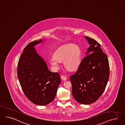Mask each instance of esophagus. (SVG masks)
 I'll list each match as a JSON object with an SVG mask.
<instances>
[{
	"label": "esophagus",
	"instance_id": "obj_1",
	"mask_svg": "<svg viewBox=\"0 0 125 125\" xmlns=\"http://www.w3.org/2000/svg\"><path fill=\"white\" fill-rule=\"evenodd\" d=\"M61 79L63 80V81H66V80H67V77H65V76L62 75V76H61Z\"/></svg>",
	"mask_w": 125,
	"mask_h": 125
}]
</instances>
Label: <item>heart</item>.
I'll return each instance as SVG.
<instances>
[{
	"label": "heart",
	"instance_id": "b5f03b06",
	"mask_svg": "<svg viewBox=\"0 0 125 125\" xmlns=\"http://www.w3.org/2000/svg\"><path fill=\"white\" fill-rule=\"evenodd\" d=\"M82 52L79 46L74 44L63 45L58 48L54 56L49 58V62L54 70L60 67V62L63 61L64 66L68 70H74L81 62Z\"/></svg>",
	"mask_w": 125,
	"mask_h": 125
}]
</instances>
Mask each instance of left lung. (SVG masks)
Returning a JSON list of instances; mask_svg holds the SVG:
<instances>
[{
    "mask_svg": "<svg viewBox=\"0 0 125 125\" xmlns=\"http://www.w3.org/2000/svg\"><path fill=\"white\" fill-rule=\"evenodd\" d=\"M85 38L89 47L77 72L71 76L70 79L74 99L88 105L96 102L104 92L109 79V65L99 43L88 37Z\"/></svg>",
    "mask_w": 125,
    "mask_h": 125,
    "instance_id": "obj_1",
    "label": "left lung"
}]
</instances>
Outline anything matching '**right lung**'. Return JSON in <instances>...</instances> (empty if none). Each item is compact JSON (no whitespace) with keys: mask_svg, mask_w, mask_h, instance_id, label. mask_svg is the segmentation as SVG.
Here are the masks:
<instances>
[{"mask_svg":"<svg viewBox=\"0 0 125 125\" xmlns=\"http://www.w3.org/2000/svg\"><path fill=\"white\" fill-rule=\"evenodd\" d=\"M46 39L34 41L27 45L21 55L18 64L19 83L26 97L39 106L49 104L54 99L61 83L58 73H52L34 47Z\"/></svg>","mask_w":125,"mask_h":125,"instance_id":"1","label":"right lung"}]
</instances>
